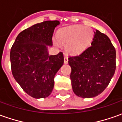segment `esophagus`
<instances>
[{
    "label": "esophagus",
    "instance_id": "34e87169",
    "mask_svg": "<svg viewBox=\"0 0 122 122\" xmlns=\"http://www.w3.org/2000/svg\"><path fill=\"white\" fill-rule=\"evenodd\" d=\"M64 63H65V64L68 63V57H67V56L64 57Z\"/></svg>",
    "mask_w": 122,
    "mask_h": 122
}]
</instances>
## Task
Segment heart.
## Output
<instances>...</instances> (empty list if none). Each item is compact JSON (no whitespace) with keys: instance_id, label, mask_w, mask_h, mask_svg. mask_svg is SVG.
<instances>
[{"instance_id":"b5f03b06","label":"heart","mask_w":122,"mask_h":122,"mask_svg":"<svg viewBox=\"0 0 122 122\" xmlns=\"http://www.w3.org/2000/svg\"><path fill=\"white\" fill-rule=\"evenodd\" d=\"M93 32L89 27L75 26L61 30L57 35L59 43L66 46V50L71 54H77L90 45Z\"/></svg>"}]
</instances>
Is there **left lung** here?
<instances>
[{"label": "left lung", "mask_w": 122, "mask_h": 122, "mask_svg": "<svg viewBox=\"0 0 122 122\" xmlns=\"http://www.w3.org/2000/svg\"><path fill=\"white\" fill-rule=\"evenodd\" d=\"M81 54L69 57L73 91L83 98L98 96L109 85L116 71V49L106 35L94 32L91 44Z\"/></svg>", "instance_id": "obj_1"}]
</instances>
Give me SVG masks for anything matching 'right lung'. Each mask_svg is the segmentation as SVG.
I'll list each match as a JSON object with an SVG mask.
<instances>
[{
	"mask_svg": "<svg viewBox=\"0 0 122 122\" xmlns=\"http://www.w3.org/2000/svg\"><path fill=\"white\" fill-rule=\"evenodd\" d=\"M58 20H47L24 30L16 38L10 53L14 78L25 92L36 99L45 98L54 87V77L63 64L62 52L49 55Z\"/></svg>",
	"mask_w": 122,
	"mask_h": 122,
	"instance_id": "1",
	"label": "right lung"
}]
</instances>
